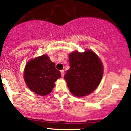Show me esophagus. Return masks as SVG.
<instances>
[{
    "mask_svg": "<svg viewBox=\"0 0 131 131\" xmlns=\"http://www.w3.org/2000/svg\"><path fill=\"white\" fill-rule=\"evenodd\" d=\"M60 73H61V76H62V77H63L64 75V70H61V71H60Z\"/></svg>",
    "mask_w": 131,
    "mask_h": 131,
    "instance_id": "esophagus-1",
    "label": "esophagus"
}]
</instances>
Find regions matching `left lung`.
I'll return each mask as SVG.
<instances>
[{"label": "left lung", "mask_w": 131, "mask_h": 131, "mask_svg": "<svg viewBox=\"0 0 131 131\" xmlns=\"http://www.w3.org/2000/svg\"><path fill=\"white\" fill-rule=\"evenodd\" d=\"M70 68L64 79L69 89L76 97H83L96 89L103 75V65L91 50L73 52L69 55Z\"/></svg>", "instance_id": "8db88e82"}]
</instances>
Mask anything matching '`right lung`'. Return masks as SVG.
<instances>
[{
	"label": "right lung",
	"instance_id": "right-lung-1",
	"mask_svg": "<svg viewBox=\"0 0 131 131\" xmlns=\"http://www.w3.org/2000/svg\"><path fill=\"white\" fill-rule=\"evenodd\" d=\"M60 77V72L55 68V63L46 55L29 61L24 73V79L29 89L42 96L52 91L54 83Z\"/></svg>",
	"mask_w": 131,
	"mask_h": 131
}]
</instances>
